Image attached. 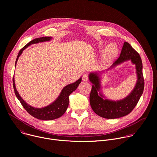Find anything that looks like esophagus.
Here are the masks:
<instances>
[{
  "label": "esophagus",
  "mask_w": 157,
  "mask_h": 157,
  "mask_svg": "<svg viewBox=\"0 0 157 157\" xmlns=\"http://www.w3.org/2000/svg\"><path fill=\"white\" fill-rule=\"evenodd\" d=\"M82 79L83 81H87L88 80V75L87 73H84L83 75H82Z\"/></svg>",
  "instance_id": "obj_1"
}]
</instances>
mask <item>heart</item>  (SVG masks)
Wrapping results in <instances>:
<instances>
[{
	"label": "heart",
	"mask_w": 157,
	"mask_h": 157,
	"mask_svg": "<svg viewBox=\"0 0 157 157\" xmlns=\"http://www.w3.org/2000/svg\"><path fill=\"white\" fill-rule=\"evenodd\" d=\"M117 53V48L114 45V44H111L104 52V58L109 61L111 59H113L116 55Z\"/></svg>",
	"instance_id": "obj_1"
}]
</instances>
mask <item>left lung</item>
<instances>
[{"instance_id": "8db88e82", "label": "left lung", "mask_w": 157, "mask_h": 157, "mask_svg": "<svg viewBox=\"0 0 157 157\" xmlns=\"http://www.w3.org/2000/svg\"><path fill=\"white\" fill-rule=\"evenodd\" d=\"M130 59L136 64L138 80L132 92L125 99L119 101L103 99L102 95L98 91L100 89L99 78L97 73H90L89 80L93 84L89 96V102L94 113L105 119H117L128 115L137 104L144 89V78L142 73V62L139 54L127 42H124L122 51L112 66H115ZM111 66V68H112Z\"/></svg>"}]
</instances>
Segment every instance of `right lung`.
Segmentation results:
<instances>
[{
	"instance_id": "add662e5",
	"label": "right lung",
	"mask_w": 157,
	"mask_h": 157,
	"mask_svg": "<svg viewBox=\"0 0 157 157\" xmlns=\"http://www.w3.org/2000/svg\"><path fill=\"white\" fill-rule=\"evenodd\" d=\"M52 39V37L50 36H45V37H41L38 38H35L32 41H30L29 43H28L25 47L22 48L20 52H18L17 58L16 59L15 61V65L17 62L18 58L20 56V55L21 54L22 52H23L27 47L31 45L32 44L37 43L39 42H43L45 41H49ZM81 82V78L79 79L78 81H76L75 82L68 84V86H65L57 98V99L53 102L52 104L45 107L43 108H35L33 107H32L27 104L24 100H23L19 94L18 93L15 85V81H14V76L13 77V87L15 91V94L17 98V99L20 102L21 104L24 107V109L28 112V113L30 114L33 117L40 119V120H44V121H50L53 120L57 118H59V117L62 116L64 113L66 112L67 108L69 105V96L70 95L76 90V89L78 87V85Z\"/></svg>"
}]
</instances>
